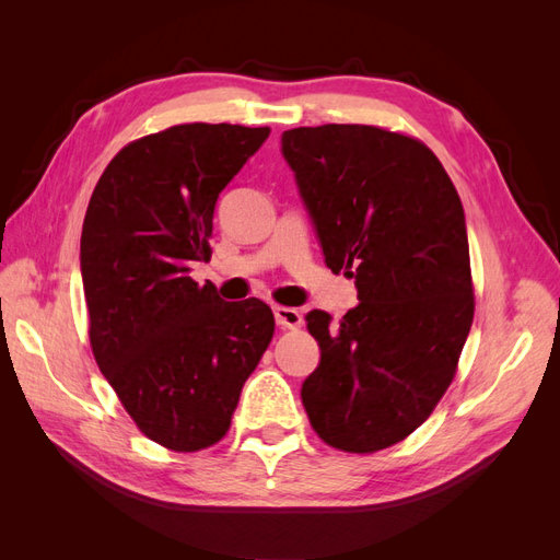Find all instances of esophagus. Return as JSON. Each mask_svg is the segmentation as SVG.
Masks as SVG:
<instances>
[{"label":"esophagus","mask_w":560,"mask_h":560,"mask_svg":"<svg viewBox=\"0 0 560 560\" xmlns=\"http://www.w3.org/2000/svg\"><path fill=\"white\" fill-rule=\"evenodd\" d=\"M273 313H276L278 327H282V329H296V327H301V325H303V317H301V313H299L296 308H290V306H276V308H273Z\"/></svg>","instance_id":"1"}]
</instances>
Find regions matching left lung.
<instances>
[{
    "label": "left lung",
    "instance_id": "left-lung-1",
    "mask_svg": "<svg viewBox=\"0 0 560 560\" xmlns=\"http://www.w3.org/2000/svg\"><path fill=\"white\" fill-rule=\"evenodd\" d=\"M327 266L360 303L334 325L306 315L319 364L301 401L322 442L346 453L393 446L448 389L474 317L460 196L420 140L376 126L282 132Z\"/></svg>",
    "mask_w": 560,
    "mask_h": 560
}]
</instances>
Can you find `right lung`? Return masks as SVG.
Instances as JSON below:
<instances>
[{
  "mask_svg": "<svg viewBox=\"0 0 560 560\" xmlns=\"http://www.w3.org/2000/svg\"><path fill=\"white\" fill-rule=\"evenodd\" d=\"M270 128L182 124L124 147L95 184L81 280L95 362L144 436L177 453L231 428L276 331L259 299L226 303L191 280L210 261L219 194Z\"/></svg>",
  "mask_w": 560,
  "mask_h": 560,
  "instance_id": "1",
  "label": "right lung"
}]
</instances>
